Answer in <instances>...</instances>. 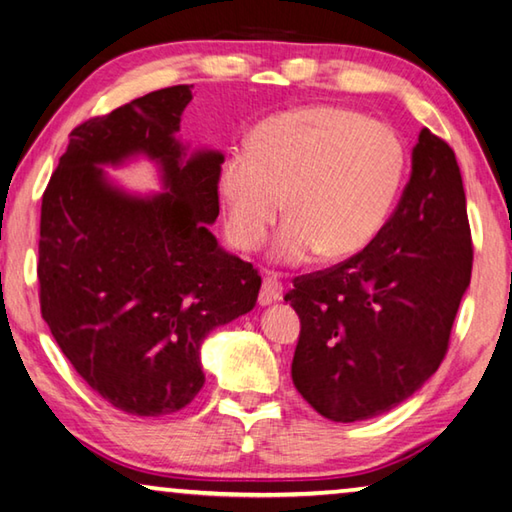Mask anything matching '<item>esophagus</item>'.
<instances>
[{
	"label": "esophagus",
	"instance_id": "1",
	"mask_svg": "<svg viewBox=\"0 0 512 512\" xmlns=\"http://www.w3.org/2000/svg\"><path fill=\"white\" fill-rule=\"evenodd\" d=\"M282 300V282H277V277L266 275L262 282V296H259V302L262 305H271V302H280Z\"/></svg>",
	"mask_w": 512,
	"mask_h": 512
}]
</instances>
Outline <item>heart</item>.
Listing matches in <instances>:
<instances>
[{"label": "heart", "mask_w": 512, "mask_h": 512, "mask_svg": "<svg viewBox=\"0 0 512 512\" xmlns=\"http://www.w3.org/2000/svg\"><path fill=\"white\" fill-rule=\"evenodd\" d=\"M404 171V142L384 121L341 106L282 112L221 164L225 232L253 250L282 210L289 221L271 246L275 264L352 257L384 228Z\"/></svg>", "instance_id": "b5f03b06"}]
</instances>
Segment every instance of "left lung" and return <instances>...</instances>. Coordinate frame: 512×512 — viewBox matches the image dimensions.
I'll list each match as a JSON object with an SVG mask.
<instances>
[{
	"label": "left lung",
	"mask_w": 512,
	"mask_h": 512,
	"mask_svg": "<svg viewBox=\"0 0 512 512\" xmlns=\"http://www.w3.org/2000/svg\"><path fill=\"white\" fill-rule=\"evenodd\" d=\"M472 237L449 144L422 128L400 203L370 244L284 296L300 316L298 393L327 420L395 409L443 361L470 287Z\"/></svg>",
	"instance_id": "left-lung-1"
}]
</instances>
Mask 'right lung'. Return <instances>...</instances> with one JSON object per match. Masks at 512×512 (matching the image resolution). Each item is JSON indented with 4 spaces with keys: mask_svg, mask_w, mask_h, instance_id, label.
<instances>
[{
    "mask_svg": "<svg viewBox=\"0 0 512 512\" xmlns=\"http://www.w3.org/2000/svg\"><path fill=\"white\" fill-rule=\"evenodd\" d=\"M194 85L144 94L76 126L42 196L40 307L76 372L119 411L158 418L205 384L201 345L255 307L262 277L219 246L223 153L180 140ZM144 157L162 193L110 179Z\"/></svg>",
    "mask_w": 512,
    "mask_h": 512,
    "instance_id": "obj_1",
    "label": "right lung"
}]
</instances>
